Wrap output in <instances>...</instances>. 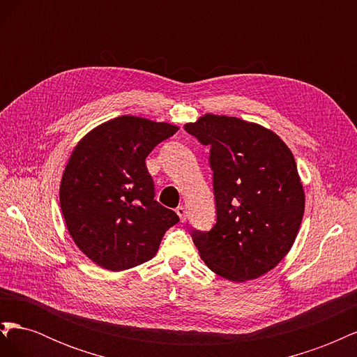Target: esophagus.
<instances>
[{
  "label": "esophagus",
  "mask_w": 357,
  "mask_h": 357,
  "mask_svg": "<svg viewBox=\"0 0 357 357\" xmlns=\"http://www.w3.org/2000/svg\"><path fill=\"white\" fill-rule=\"evenodd\" d=\"M178 218H180V222H186L188 220V210L183 207V205H178V207L176 208Z\"/></svg>",
  "instance_id": "1"
}]
</instances>
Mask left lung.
<instances>
[{"mask_svg": "<svg viewBox=\"0 0 357 357\" xmlns=\"http://www.w3.org/2000/svg\"><path fill=\"white\" fill-rule=\"evenodd\" d=\"M185 131L210 146L218 219L190 232L201 259L232 282L261 277L287 255L304 215L294 155L274 132L238 117L205 114Z\"/></svg>", "mask_w": 357, "mask_h": 357, "instance_id": "obj_1", "label": "left lung"}]
</instances>
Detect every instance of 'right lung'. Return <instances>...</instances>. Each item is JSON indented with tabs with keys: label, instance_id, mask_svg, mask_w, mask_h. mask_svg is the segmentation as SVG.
Listing matches in <instances>:
<instances>
[{
	"label": "right lung",
	"instance_id": "1",
	"mask_svg": "<svg viewBox=\"0 0 357 357\" xmlns=\"http://www.w3.org/2000/svg\"><path fill=\"white\" fill-rule=\"evenodd\" d=\"M177 126L121 116L74 149L59 199L70 235L95 264L122 271L150 261L178 215L155 199L149 153Z\"/></svg>",
	"mask_w": 357,
	"mask_h": 357
}]
</instances>
